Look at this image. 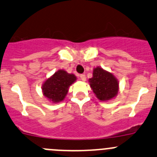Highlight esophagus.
Masks as SVG:
<instances>
[{"instance_id":"1","label":"esophagus","mask_w":157,"mask_h":157,"mask_svg":"<svg viewBox=\"0 0 157 157\" xmlns=\"http://www.w3.org/2000/svg\"><path fill=\"white\" fill-rule=\"evenodd\" d=\"M80 79H81L82 81H86V75H80Z\"/></svg>"}]
</instances>
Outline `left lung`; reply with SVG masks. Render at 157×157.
I'll return each instance as SVG.
<instances>
[{
  "label": "left lung",
  "instance_id": "1",
  "mask_svg": "<svg viewBox=\"0 0 157 157\" xmlns=\"http://www.w3.org/2000/svg\"><path fill=\"white\" fill-rule=\"evenodd\" d=\"M91 88L97 98L106 101L116 96L119 90V83L113 74L97 67L93 70V77L89 78Z\"/></svg>",
  "mask_w": 157,
  "mask_h": 157
}]
</instances>
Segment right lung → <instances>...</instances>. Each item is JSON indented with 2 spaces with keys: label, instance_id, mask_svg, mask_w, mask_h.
Segmentation results:
<instances>
[{
  "label": "right lung",
  "instance_id": "right-lung-1",
  "mask_svg": "<svg viewBox=\"0 0 157 157\" xmlns=\"http://www.w3.org/2000/svg\"><path fill=\"white\" fill-rule=\"evenodd\" d=\"M76 80L73 74H68L64 70H59L42 86L44 95L53 102H59L65 98L68 87Z\"/></svg>",
  "mask_w": 157,
  "mask_h": 157
}]
</instances>
